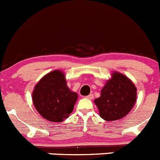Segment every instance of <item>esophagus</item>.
Masks as SVG:
<instances>
[{
	"label": "esophagus",
	"mask_w": 160,
	"mask_h": 160,
	"mask_svg": "<svg viewBox=\"0 0 160 160\" xmlns=\"http://www.w3.org/2000/svg\"><path fill=\"white\" fill-rule=\"evenodd\" d=\"M86 98L88 99H92L94 98V96H93V94H89L88 96H86Z\"/></svg>",
	"instance_id": "1"
}]
</instances>
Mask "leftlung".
<instances>
[{
  "instance_id": "obj_1",
  "label": "left lung",
  "mask_w": 160,
  "mask_h": 160,
  "mask_svg": "<svg viewBox=\"0 0 160 160\" xmlns=\"http://www.w3.org/2000/svg\"><path fill=\"white\" fill-rule=\"evenodd\" d=\"M136 87L125 75L113 73L101 90L100 97L95 99L99 116L107 121L121 119L128 114L136 101Z\"/></svg>"
}]
</instances>
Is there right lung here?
<instances>
[{
  "label": "right lung",
  "mask_w": 160,
  "mask_h": 160,
  "mask_svg": "<svg viewBox=\"0 0 160 160\" xmlns=\"http://www.w3.org/2000/svg\"><path fill=\"white\" fill-rule=\"evenodd\" d=\"M77 93L69 89L63 72L53 71L35 87L32 102L39 114L52 122H61L73 111Z\"/></svg>",
  "instance_id": "1"
}]
</instances>
